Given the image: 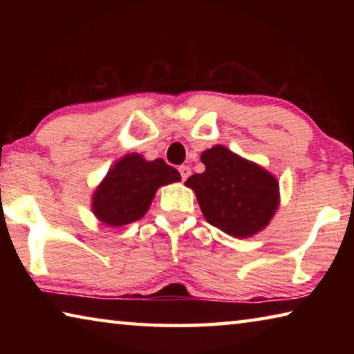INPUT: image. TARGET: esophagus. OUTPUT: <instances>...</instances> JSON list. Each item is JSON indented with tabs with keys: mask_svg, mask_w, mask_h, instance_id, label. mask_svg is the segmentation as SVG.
Segmentation results:
<instances>
[{
	"mask_svg": "<svg viewBox=\"0 0 354 354\" xmlns=\"http://www.w3.org/2000/svg\"><path fill=\"white\" fill-rule=\"evenodd\" d=\"M179 173H181V179H183V181H185V179H187V178L190 176L192 170H190L189 165H181V167H179Z\"/></svg>",
	"mask_w": 354,
	"mask_h": 354,
	"instance_id": "34e87169",
	"label": "esophagus"
}]
</instances>
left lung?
<instances>
[{
  "label": "left lung",
  "instance_id": "8db88e82",
  "mask_svg": "<svg viewBox=\"0 0 354 354\" xmlns=\"http://www.w3.org/2000/svg\"><path fill=\"white\" fill-rule=\"evenodd\" d=\"M201 162L206 170L185 185L195 192L209 223L239 239L263 230L278 207L277 178L221 145L206 149Z\"/></svg>",
  "mask_w": 354,
  "mask_h": 354
}]
</instances>
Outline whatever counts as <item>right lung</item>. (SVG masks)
<instances>
[{
    "instance_id": "right-lung-1",
    "label": "right lung",
    "mask_w": 354,
    "mask_h": 354,
    "mask_svg": "<svg viewBox=\"0 0 354 354\" xmlns=\"http://www.w3.org/2000/svg\"><path fill=\"white\" fill-rule=\"evenodd\" d=\"M181 179L164 159L148 162L140 154H128L107 171L93 195V214L109 226H123L142 218L160 185Z\"/></svg>"
}]
</instances>
